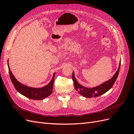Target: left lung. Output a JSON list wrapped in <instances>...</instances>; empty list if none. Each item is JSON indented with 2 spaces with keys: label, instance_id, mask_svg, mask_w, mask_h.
I'll list each match as a JSON object with an SVG mask.
<instances>
[{
  "label": "left lung",
  "instance_id": "8db88e82",
  "mask_svg": "<svg viewBox=\"0 0 134 134\" xmlns=\"http://www.w3.org/2000/svg\"><path fill=\"white\" fill-rule=\"evenodd\" d=\"M120 68V63L118 70H117L115 75H113V76L110 80H109L107 82L101 84L99 86L94 87L93 88H88L86 87H83L82 86H81L80 84H79L75 78L74 74L73 72L72 75V80H73L75 90L76 91H78L80 94L82 95L84 97H88V98L98 97L99 96L104 94V93L107 92L108 90H110L113 86V84H114L119 73Z\"/></svg>",
  "mask_w": 134,
  "mask_h": 134
}]
</instances>
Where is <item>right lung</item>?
I'll use <instances>...</instances> for the list:
<instances>
[{
    "label": "right lung",
    "mask_w": 134,
    "mask_h": 134,
    "mask_svg": "<svg viewBox=\"0 0 134 134\" xmlns=\"http://www.w3.org/2000/svg\"><path fill=\"white\" fill-rule=\"evenodd\" d=\"M8 66L9 69L10 78L14 87L16 89V90L24 96L28 97V98L32 99L40 100L46 98L47 97L49 96L52 93L54 81L55 73L53 75V77H52V79L51 80V82L45 87L41 88H31L20 83L16 80L15 77L10 70L8 65Z\"/></svg>",
    "instance_id": "1"
}]
</instances>
